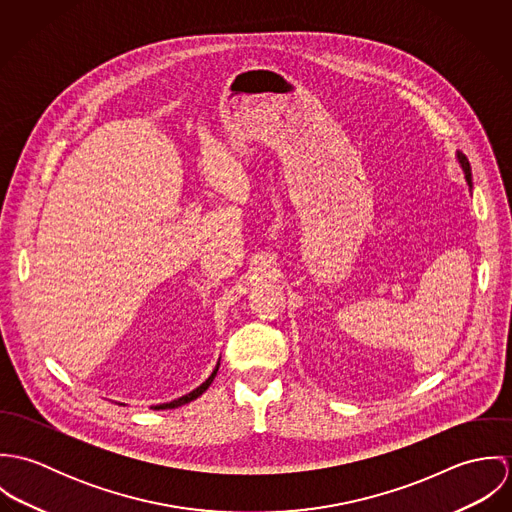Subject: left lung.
I'll use <instances>...</instances> for the list:
<instances>
[{"label":"left lung","instance_id":"left-lung-1","mask_svg":"<svg viewBox=\"0 0 512 512\" xmlns=\"http://www.w3.org/2000/svg\"><path fill=\"white\" fill-rule=\"evenodd\" d=\"M457 161H459V165H461V169L465 173V179H467L469 187H471V165H469V159L461 151H457Z\"/></svg>","mask_w":512,"mask_h":512}]
</instances>
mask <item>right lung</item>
I'll use <instances>...</instances> for the list:
<instances>
[{"mask_svg":"<svg viewBox=\"0 0 512 512\" xmlns=\"http://www.w3.org/2000/svg\"><path fill=\"white\" fill-rule=\"evenodd\" d=\"M220 361L215 366V370H213V374L201 384V386H197L193 392H189V394H185V396H181V398H177V400H173V402H167V404H157V406H151V410H171V408H179V406H183V404H189L191 400H195V398H199L211 384H213V380H215V376H217V370H219Z\"/></svg>","mask_w":512,"mask_h":512,"instance_id":"1","label":"right lung"}]
</instances>
